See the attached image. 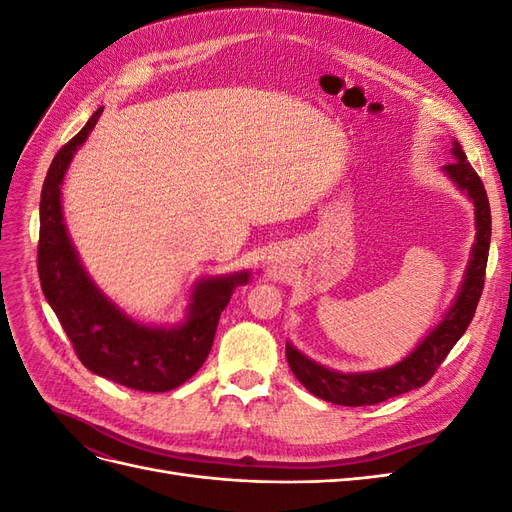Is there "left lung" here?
I'll use <instances>...</instances> for the list:
<instances>
[{"label":"left lung","instance_id":"obj_1","mask_svg":"<svg viewBox=\"0 0 512 512\" xmlns=\"http://www.w3.org/2000/svg\"><path fill=\"white\" fill-rule=\"evenodd\" d=\"M453 156L455 160L448 162L444 170L472 198L476 207L478 232L466 280H463L451 312L404 361L389 369L365 371V374H339V371L309 361L292 344H286V359L292 374L299 378L309 393L339 406H374L380 401L404 395L431 380L446 359V354L453 350L459 337L470 327L480 294L485 288V269L491 241V209L483 181H480L476 170L466 160V153L457 143L453 147Z\"/></svg>","mask_w":512,"mask_h":512}]
</instances>
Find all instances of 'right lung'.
Returning a JSON list of instances; mask_svg holds the SVG:
<instances>
[{
    "label": "right lung",
    "mask_w": 512,
    "mask_h": 512,
    "mask_svg": "<svg viewBox=\"0 0 512 512\" xmlns=\"http://www.w3.org/2000/svg\"><path fill=\"white\" fill-rule=\"evenodd\" d=\"M100 113L102 108L57 151L44 177L38 239L40 286L76 356L89 371L136 391H173L205 363L222 309L235 286L247 282V273L200 282L192 294L188 320L173 329L138 324L104 297L87 277L68 239L59 190L74 151L94 130Z\"/></svg>",
    "instance_id": "right-lung-1"
}]
</instances>
